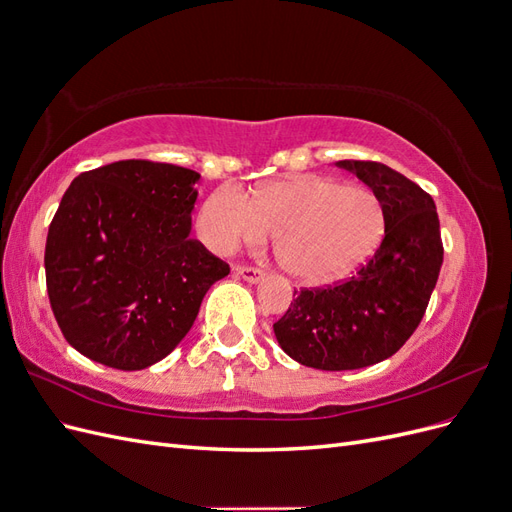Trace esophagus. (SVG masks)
<instances>
[{
	"instance_id": "obj_1",
	"label": "esophagus",
	"mask_w": 512,
	"mask_h": 512,
	"mask_svg": "<svg viewBox=\"0 0 512 512\" xmlns=\"http://www.w3.org/2000/svg\"><path fill=\"white\" fill-rule=\"evenodd\" d=\"M232 269H235V273H237V275H241L243 280H245V282H250V284L260 282V280H262V275H265V271L258 269V267H250V265H235Z\"/></svg>"
}]
</instances>
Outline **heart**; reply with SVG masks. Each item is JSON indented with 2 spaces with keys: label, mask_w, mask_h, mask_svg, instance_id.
<instances>
[{
  "label": "heart",
  "mask_w": 512,
  "mask_h": 512,
  "mask_svg": "<svg viewBox=\"0 0 512 512\" xmlns=\"http://www.w3.org/2000/svg\"><path fill=\"white\" fill-rule=\"evenodd\" d=\"M384 230L380 200L359 185L303 175L267 183L252 200L224 185L200 211L211 250L232 254L275 235L280 265L305 282L337 280L376 250Z\"/></svg>",
  "instance_id": "heart-1"
}]
</instances>
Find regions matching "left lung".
<instances>
[{"mask_svg": "<svg viewBox=\"0 0 512 512\" xmlns=\"http://www.w3.org/2000/svg\"><path fill=\"white\" fill-rule=\"evenodd\" d=\"M382 205L384 237L344 282L294 290L273 324L277 342L301 365L346 371L380 363L421 324L436 288L444 247L433 198L382 162L342 160Z\"/></svg>", "mask_w": 512, "mask_h": 512, "instance_id": "obj_1", "label": "left lung"}]
</instances>
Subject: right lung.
<instances>
[{"mask_svg": "<svg viewBox=\"0 0 512 512\" xmlns=\"http://www.w3.org/2000/svg\"><path fill=\"white\" fill-rule=\"evenodd\" d=\"M198 179L177 164L121 160L70 183L46 237V292L87 359L121 371L162 361L230 273L190 237Z\"/></svg>", "mask_w": 512, "mask_h": 512, "instance_id": "1", "label": "right lung"}]
</instances>
